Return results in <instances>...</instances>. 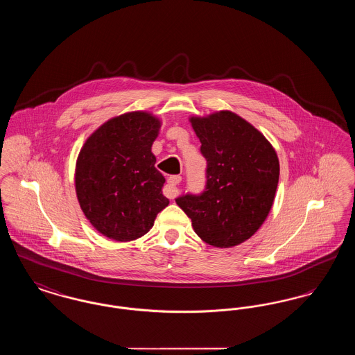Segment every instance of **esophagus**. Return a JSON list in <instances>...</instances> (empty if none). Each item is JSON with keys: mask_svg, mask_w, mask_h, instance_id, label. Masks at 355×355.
Here are the masks:
<instances>
[{"mask_svg": "<svg viewBox=\"0 0 355 355\" xmlns=\"http://www.w3.org/2000/svg\"><path fill=\"white\" fill-rule=\"evenodd\" d=\"M182 181L181 175H170L168 178V187L165 189V196L169 198H174L175 196V186Z\"/></svg>", "mask_w": 355, "mask_h": 355, "instance_id": "1", "label": "esophagus"}]
</instances>
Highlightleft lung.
Segmentation results:
<instances>
[{
	"label": "left lung",
	"mask_w": 355,
	"mask_h": 355,
	"mask_svg": "<svg viewBox=\"0 0 355 355\" xmlns=\"http://www.w3.org/2000/svg\"><path fill=\"white\" fill-rule=\"evenodd\" d=\"M190 122L207 162L206 185L202 193H185L175 202L206 243L236 246L253 236L270 211L279 180L277 153L253 125L229 110Z\"/></svg>",
	"instance_id": "obj_1"
}]
</instances>
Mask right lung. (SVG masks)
Returning a JSON list of instances; mask_svg holds the SVG:
<instances>
[{
    "mask_svg": "<svg viewBox=\"0 0 355 355\" xmlns=\"http://www.w3.org/2000/svg\"><path fill=\"white\" fill-rule=\"evenodd\" d=\"M161 122L146 112L109 119L85 142L76 191L85 217L105 236L128 242L145 236L169 200L152 145Z\"/></svg>",
    "mask_w": 355,
    "mask_h": 355,
    "instance_id": "obj_1",
    "label": "right lung"
}]
</instances>
